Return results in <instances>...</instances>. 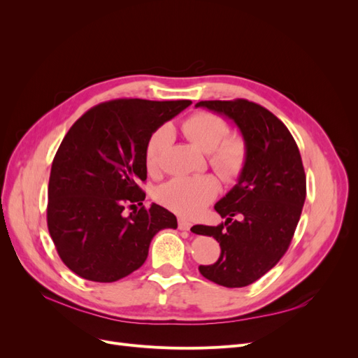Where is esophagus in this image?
I'll return each instance as SVG.
<instances>
[{
	"label": "esophagus",
	"mask_w": 358,
	"mask_h": 358,
	"mask_svg": "<svg viewBox=\"0 0 358 358\" xmlns=\"http://www.w3.org/2000/svg\"><path fill=\"white\" fill-rule=\"evenodd\" d=\"M178 227H179V230L188 231V230L191 229V222H188L187 220H179V221H178Z\"/></svg>",
	"instance_id": "esophagus-1"
}]
</instances>
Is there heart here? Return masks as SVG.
<instances>
[{
  "label": "heart",
  "mask_w": 358,
  "mask_h": 358,
  "mask_svg": "<svg viewBox=\"0 0 358 358\" xmlns=\"http://www.w3.org/2000/svg\"><path fill=\"white\" fill-rule=\"evenodd\" d=\"M182 131L203 152H209V162L218 175L233 182L242 175L248 159L246 142L239 134H229V125L218 115L199 112L182 124ZM171 138L169 125H161L149 136L145 146V167L149 173L159 169V157ZM220 183L212 175L179 176L161 185L157 199L167 209L185 218H194L215 200Z\"/></svg>",
  "instance_id": "1"
}]
</instances>
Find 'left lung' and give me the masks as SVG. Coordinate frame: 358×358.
Instances as JSON below:
<instances>
[{"label": "left lung", "instance_id": "1", "mask_svg": "<svg viewBox=\"0 0 358 358\" xmlns=\"http://www.w3.org/2000/svg\"><path fill=\"white\" fill-rule=\"evenodd\" d=\"M196 107L231 119L248 148L239 180L215 204L225 222L191 229L196 234L212 236L221 246L218 262L199 270L206 279L227 288L251 285L284 257L299 224L306 199L299 148L284 122L257 103L213 100Z\"/></svg>", "mask_w": 358, "mask_h": 358}]
</instances>
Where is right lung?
Returning <instances> with one entry per match:
<instances>
[{
    "label": "right lung",
    "instance_id": "obj_1",
    "mask_svg": "<svg viewBox=\"0 0 358 358\" xmlns=\"http://www.w3.org/2000/svg\"><path fill=\"white\" fill-rule=\"evenodd\" d=\"M191 104L189 100L121 99L92 107L73 124L52 162L48 229L71 272L94 282H115L142 266L150 241L176 229L159 204L146 209L145 146L149 136ZM141 206L124 217V206Z\"/></svg>",
    "mask_w": 358,
    "mask_h": 358
}]
</instances>
